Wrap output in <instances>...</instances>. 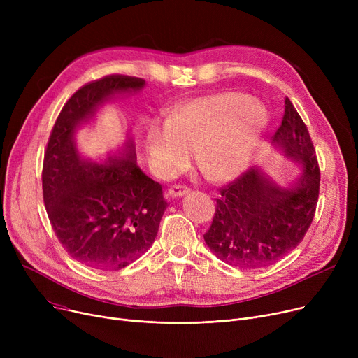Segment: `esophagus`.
Segmentation results:
<instances>
[{"label":"esophagus","mask_w":358,"mask_h":358,"mask_svg":"<svg viewBox=\"0 0 358 358\" xmlns=\"http://www.w3.org/2000/svg\"><path fill=\"white\" fill-rule=\"evenodd\" d=\"M190 192L189 187H185L182 184H176V185H171L169 189L166 190V196L168 197H181L184 194H187Z\"/></svg>","instance_id":"esophagus-1"}]
</instances>
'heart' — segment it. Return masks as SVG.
<instances>
[{
    "instance_id": "1",
    "label": "heart",
    "mask_w": 358,
    "mask_h": 358,
    "mask_svg": "<svg viewBox=\"0 0 358 358\" xmlns=\"http://www.w3.org/2000/svg\"><path fill=\"white\" fill-rule=\"evenodd\" d=\"M266 124V108L257 100L239 92L210 94L150 127L148 155L159 176L174 177L197 152L206 174L227 181L247 168Z\"/></svg>"
}]
</instances>
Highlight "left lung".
Segmentation results:
<instances>
[{
  "label": "left lung",
  "mask_w": 358,
  "mask_h": 358,
  "mask_svg": "<svg viewBox=\"0 0 358 358\" xmlns=\"http://www.w3.org/2000/svg\"><path fill=\"white\" fill-rule=\"evenodd\" d=\"M273 143L302 165L290 187H278L257 168L219 189L216 210L204 241L229 266L261 268L274 264L305 238L319 197L321 171L309 130L286 97Z\"/></svg>",
  "instance_id": "1"
}]
</instances>
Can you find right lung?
I'll list each match as a JSON object with an SVG mask.
<instances>
[{"instance_id": "1", "label": "right lung", "mask_w": 358, "mask_h": 358, "mask_svg": "<svg viewBox=\"0 0 358 358\" xmlns=\"http://www.w3.org/2000/svg\"><path fill=\"white\" fill-rule=\"evenodd\" d=\"M143 85L119 73L83 85L62 107L46 146L42 187L52 229L72 258L96 270L124 268L146 252L168 203L162 185L136 165L134 143L124 158L97 165L80 158L72 135L99 104Z\"/></svg>"}]
</instances>
